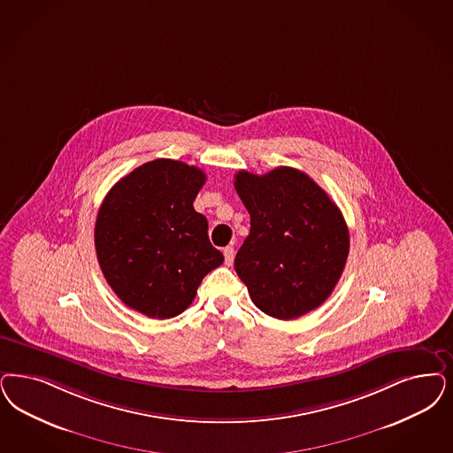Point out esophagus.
Segmentation results:
<instances>
[{"mask_svg": "<svg viewBox=\"0 0 453 453\" xmlns=\"http://www.w3.org/2000/svg\"><path fill=\"white\" fill-rule=\"evenodd\" d=\"M224 261H226V265H233V263H234V248H231V246L224 248Z\"/></svg>", "mask_w": 453, "mask_h": 453, "instance_id": "34e87169", "label": "esophagus"}]
</instances>
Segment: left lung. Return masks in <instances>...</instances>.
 I'll list each match as a JSON object with an SVG mask.
<instances>
[{
  "mask_svg": "<svg viewBox=\"0 0 453 453\" xmlns=\"http://www.w3.org/2000/svg\"><path fill=\"white\" fill-rule=\"evenodd\" d=\"M250 231L234 267L267 316L295 319L321 306L343 274L349 233L343 214L310 175L278 167L235 173Z\"/></svg>",
  "mask_w": 453,
  "mask_h": 453,
  "instance_id": "left-lung-1",
  "label": "left lung"
}]
</instances>
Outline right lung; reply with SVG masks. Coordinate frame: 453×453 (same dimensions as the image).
Returning <instances> with one entry per match:
<instances>
[{
	"label": "right lung",
	"mask_w": 453,
	"mask_h": 453,
	"mask_svg": "<svg viewBox=\"0 0 453 453\" xmlns=\"http://www.w3.org/2000/svg\"><path fill=\"white\" fill-rule=\"evenodd\" d=\"M205 182L201 169L157 158L110 188L95 222L98 265L113 293L149 318L188 310L203 276L224 256L194 209Z\"/></svg>",
	"instance_id": "right-lung-1"
}]
</instances>
